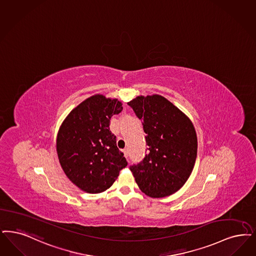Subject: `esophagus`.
Instances as JSON below:
<instances>
[{"mask_svg": "<svg viewBox=\"0 0 256 256\" xmlns=\"http://www.w3.org/2000/svg\"><path fill=\"white\" fill-rule=\"evenodd\" d=\"M123 152L124 155V157H126V158H128V150H126H126H124Z\"/></svg>", "mask_w": 256, "mask_h": 256, "instance_id": "obj_1", "label": "esophagus"}]
</instances>
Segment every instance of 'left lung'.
<instances>
[{"label": "left lung", "mask_w": 256, "mask_h": 256, "mask_svg": "<svg viewBox=\"0 0 256 256\" xmlns=\"http://www.w3.org/2000/svg\"><path fill=\"white\" fill-rule=\"evenodd\" d=\"M142 120L148 146L143 161L130 166L139 188L152 198L178 192L194 166L197 136L190 119L163 96H137L128 102Z\"/></svg>", "instance_id": "1"}]
</instances>
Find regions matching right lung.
Segmentation results:
<instances>
[{
  "label": "right lung",
  "mask_w": 256,
  "mask_h": 256,
  "mask_svg": "<svg viewBox=\"0 0 256 256\" xmlns=\"http://www.w3.org/2000/svg\"><path fill=\"white\" fill-rule=\"evenodd\" d=\"M122 104L95 94L73 108L59 128L56 150L62 168L84 192L106 190L128 166L110 130V118L123 110Z\"/></svg>",
  "instance_id": "obj_1"
}]
</instances>
